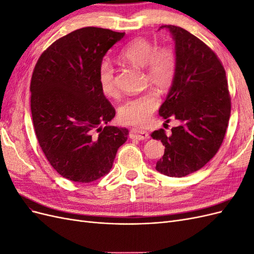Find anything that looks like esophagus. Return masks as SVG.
<instances>
[{
	"label": "esophagus",
	"instance_id": "obj_1",
	"mask_svg": "<svg viewBox=\"0 0 254 254\" xmlns=\"http://www.w3.org/2000/svg\"><path fill=\"white\" fill-rule=\"evenodd\" d=\"M129 137L136 140H146L149 139V133L147 131H144V130L140 129H131L129 132Z\"/></svg>",
	"mask_w": 254,
	"mask_h": 254
}]
</instances>
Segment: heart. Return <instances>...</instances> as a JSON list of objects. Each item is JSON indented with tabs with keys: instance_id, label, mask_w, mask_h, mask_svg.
<instances>
[{
	"instance_id": "1",
	"label": "heart",
	"mask_w": 254,
	"mask_h": 254,
	"mask_svg": "<svg viewBox=\"0 0 254 254\" xmlns=\"http://www.w3.org/2000/svg\"><path fill=\"white\" fill-rule=\"evenodd\" d=\"M119 58L135 66L144 67L146 81L159 91L172 87L177 72V58L170 48H158L150 40L137 37L129 41L119 54ZM98 86L107 97L117 95L114 67L109 61L104 60L98 66ZM159 106L155 93H144L129 98L119 109L122 123L131 126H143L147 123Z\"/></svg>"
}]
</instances>
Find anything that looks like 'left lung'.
<instances>
[{
  "label": "left lung",
  "instance_id": "8db88e82",
  "mask_svg": "<svg viewBox=\"0 0 254 254\" xmlns=\"http://www.w3.org/2000/svg\"><path fill=\"white\" fill-rule=\"evenodd\" d=\"M160 28H167L175 40L177 72L159 114L166 122L176 119L181 124L172 128L171 135L164 129L150 135L165 145L156 170L180 178L200 170L216 155L226 135L231 98L216 54L179 26Z\"/></svg>",
  "mask_w": 254,
  "mask_h": 254
}]
</instances>
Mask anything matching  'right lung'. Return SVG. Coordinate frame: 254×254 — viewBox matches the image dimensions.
Returning a JSON list of instances; mask_svg holds the SVG:
<instances>
[{"mask_svg": "<svg viewBox=\"0 0 254 254\" xmlns=\"http://www.w3.org/2000/svg\"><path fill=\"white\" fill-rule=\"evenodd\" d=\"M125 33L83 27L59 38L38 59L30 81L36 136L59 175L88 183L108 174L128 129L107 126L115 109L98 86V66ZM104 127H102V125Z\"/></svg>", "mask_w": 254, "mask_h": 254, "instance_id": "1", "label": "right lung"}]
</instances>
